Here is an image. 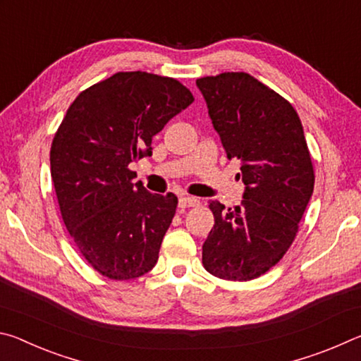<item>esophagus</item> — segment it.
Segmentation results:
<instances>
[{"label":"esophagus","instance_id":"esophagus-1","mask_svg":"<svg viewBox=\"0 0 361 361\" xmlns=\"http://www.w3.org/2000/svg\"><path fill=\"white\" fill-rule=\"evenodd\" d=\"M195 205H199V199L191 197V195H181L178 200L180 209H188V207H195Z\"/></svg>","mask_w":361,"mask_h":361}]
</instances>
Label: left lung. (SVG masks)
I'll use <instances>...</instances> for the list:
<instances>
[{
    "label": "left lung",
    "instance_id": "left-lung-1",
    "mask_svg": "<svg viewBox=\"0 0 361 361\" xmlns=\"http://www.w3.org/2000/svg\"><path fill=\"white\" fill-rule=\"evenodd\" d=\"M226 156L240 161V205L212 200L215 224L202 247L215 277L247 282L283 258L314 192V167L299 116L248 73L195 81Z\"/></svg>",
    "mask_w": 361,
    "mask_h": 361
}]
</instances>
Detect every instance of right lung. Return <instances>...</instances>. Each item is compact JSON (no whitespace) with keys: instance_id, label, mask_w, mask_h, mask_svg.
<instances>
[{"instance_id":"1","label":"right lung","mask_w":361,"mask_h":361,"mask_svg":"<svg viewBox=\"0 0 361 361\" xmlns=\"http://www.w3.org/2000/svg\"><path fill=\"white\" fill-rule=\"evenodd\" d=\"M194 102L173 78L116 73L71 103L51 146L60 212L79 252L102 276L130 280L156 266L178 199L146 191L129 166Z\"/></svg>"}]
</instances>
